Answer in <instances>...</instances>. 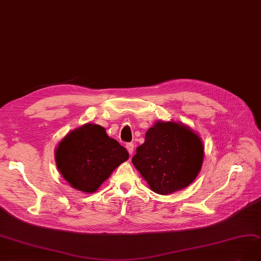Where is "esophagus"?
I'll list each match as a JSON object with an SVG mask.
<instances>
[{
  "instance_id": "obj_1",
  "label": "esophagus",
  "mask_w": 261,
  "mask_h": 261,
  "mask_svg": "<svg viewBox=\"0 0 261 261\" xmlns=\"http://www.w3.org/2000/svg\"><path fill=\"white\" fill-rule=\"evenodd\" d=\"M125 148H127V150L129 151L130 155H132V152L134 150V145H133V144L132 143H128L127 145H125Z\"/></svg>"
}]
</instances>
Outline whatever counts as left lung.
Returning <instances> with one entry per match:
<instances>
[{"label": "left lung", "mask_w": 261, "mask_h": 261, "mask_svg": "<svg viewBox=\"0 0 261 261\" xmlns=\"http://www.w3.org/2000/svg\"><path fill=\"white\" fill-rule=\"evenodd\" d=\"M203 156V144L194 131L184 124L158 121L147 130L132 163L152 191L169 195L195 180Z\"/></svg>", "instance_id": "1"}]
</instances>
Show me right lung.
Segmentation results:
<instances>
[{
  "instance_id": "add662e5",
  "label": "right lung",
  "mask_w": 261,
  "mask_h": 261,
  "mask_svg": "<svg viewBox=\"0 0 261 261\" xmlns=\"http://www.w3.org/2000/svg\"><path fill=\"white\" fill-rule=\"evenodd\" d=\"M129 152L111 139L99 124L86 123L72 131L56 149V163L70 185L84 192H94Z\"/></svg>"
}]
</instances>
